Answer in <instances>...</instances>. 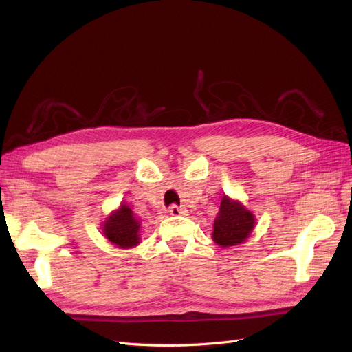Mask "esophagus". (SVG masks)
<instances>
[{
    "instance_id": "esophagus-1",
    "label": "esophagus",
    "mask_w": 352,
    "mask_h": 352,
    "mask_svg": "<svg viewBox=\"0 0 352 352\" xmlns=\"http://www.w3.org/2000/svg\"><path fill=\"white\" fill-rule=\"evenodd\" d=\"M169 214L170 216H182V214H184L186 213V210L184 208H182V207H178L177 204H172L170 207H169Z\"/></svg>"
}]
</instances>
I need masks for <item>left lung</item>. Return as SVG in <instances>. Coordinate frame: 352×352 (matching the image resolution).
<instances>
[{"instance_id":"left-lung-1","label":"left lung","mask_w":352,"mask_h":352,"mask_svg":"<svg viewBox=\"0 0 352 352\" xmlns=\"http://www.w3.org/2000/svg\"><path fill=\"white\" fill-rule=\"evenodd\" d=\"M254 214L236 201L223 197L218 218L213 226V241L226 246H234L242 243L254 228Z\"/></svg>"}]
</instances>
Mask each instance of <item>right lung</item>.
Listing matches in <instances>:
<instances>
[{"label":"right lung","instance_id":"add662e5","mask_svg":"<svg viewBox=\"0 0 352 352\" xmlns=\"http://www.w3.org/2000/svg\"><path fill=\"white\" fill-rule=\"evenodd\" d=\"M139 221L134 218L131 208L122 204L119 210L104 223V236L121 248H130L139 243Z\"/></svg>","mask_w":352,"mask_h":352}]
</instances>
